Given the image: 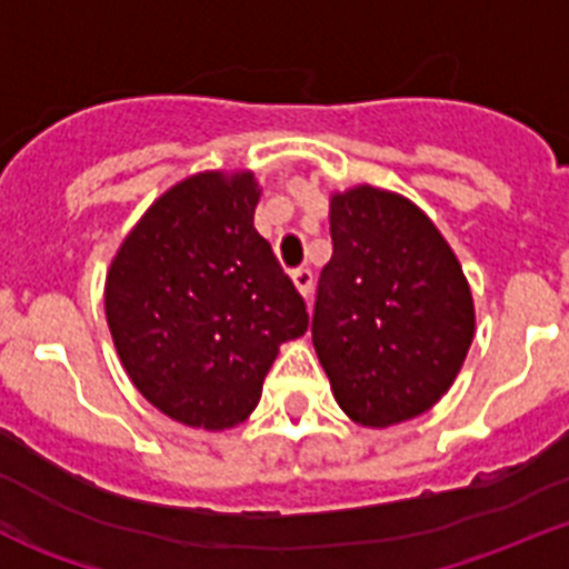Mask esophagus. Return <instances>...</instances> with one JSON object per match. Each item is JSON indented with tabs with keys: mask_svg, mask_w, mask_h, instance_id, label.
Masks as SVG:
<instances>
[{
	"mask_svg": "<svg viewBox=\"0 0 569 569\" xmlns=\"http://www.w3.org/2000/svg\"><path fill=\"white\" fill-rule=\"evenodd\" d=\"M291 280H295L300 295L303 297L311 295V286H315V274H311V269H295V272H291Z\"/></svg>",
	"mask_w": 569,
	"mask_h": 569,
	"instance_id": "esophagus-1",
	"label": "esophagus"
}]
</instances>
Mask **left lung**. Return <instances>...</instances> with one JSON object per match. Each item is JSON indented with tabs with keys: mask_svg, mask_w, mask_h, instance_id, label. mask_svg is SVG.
Here are the masks:
<instances>
[{
	"mask_svg": "<svg viewBox=\"0 0 569 569\" xmlns=\"http://www.w3.org/2000/svg\"><path fill=\"white\" fill-rule=\"evenodd\" d=\"M335 252L317 283L311 342L337 406L366 428L433 408L473 342L457 254L417 203L351 187L331 196Z\"/></svg>",
	"mask_w": 569,
	"mask_h": 569,
	"instance_id": "obj_1",
	"label": "left lung"
}]
</instances>
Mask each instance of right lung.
I'll return each instance as SVG.
<instances>
[{"label": "right lung", "mask_w": 569, "mask_h": 569, "mask_svg": "<svg viewBox=\"0 0 569 569\" xmlns=\"http://www.w3.org/2000/svg\"><path fill=\"white\" fill-rule=\"evenodd\" d=\"M252 172H198L132 227L107 272L104 311L132 386L176 422L227 431L254 411L306 303L254 229Z\"/></svg>", "instance_id": "add662e5"}]
</instances>
